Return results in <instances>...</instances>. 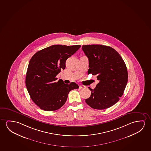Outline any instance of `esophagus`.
<instances>
[{
    "label": "esophagus",
    "instance_id": "1",
    "mask_svg": "<svg viewBox=\"0 0 151 151\" xmlns=\"http://www.w3.org/2000/svg\"><path fill=\"white\" fill-rule=\"evenodd\" d=\"M86 88V87L85 86H83V85H81V86H79V89H84V88Z\"/></svg>",
    "mask_w": 151,
    "mask_h": 151
}]
</instances>
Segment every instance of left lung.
<instances>
[{"label":"left lung","mask_w":151,"mask_h":151,"mask_svg":"<svg viewBox=\"0 0 151 151\" xmlns=\"http://www.w3.org/2000/svg\"><path fill=\"white\" fill-rule=\"evenodd\" d=\"M89 60L88 74L97 75L99 81L85 102L93 109L102 110L111 107L123 95L128 82L125 63L117 51L99 44L83 45Z\"/></svg>","instance_id":"obj_1"}]
</instances>
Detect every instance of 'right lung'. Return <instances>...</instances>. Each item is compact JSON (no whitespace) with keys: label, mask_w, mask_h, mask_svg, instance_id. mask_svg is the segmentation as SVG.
I'll return each instance as SVG.
<instances>
[{"label":"right lung","mask_w":151,"mask_h":151,"mask_svg":"<svg viewBox=\"0 0 151 151\" xmlns=\"http://www.w3.org/2000/svg\"><path fill=\"white\" fill-rule=\"evenodd\" d=\"M81 47L80 45H53L38 51L31 58L26 74V85L31 99L40 109L54 111L65 104L68 93L79 88L56 76L65 68V62Z\"/></svg>","instance_id":"add662e5"}]
</instances>
